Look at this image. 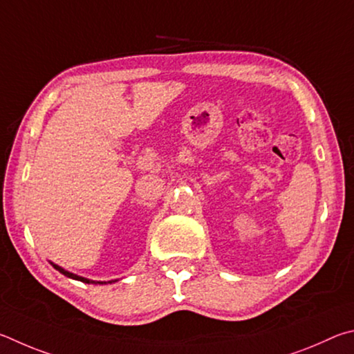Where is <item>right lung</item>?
Segmentation results:
<instances>
[{"instance_id": "right-lung-1", "label": "right lung", "mask_w": 354, "mask_h": 354, "mask_svg": "<svg viewBox=\"0 0 354 354\" xmlns=\"http://www.w3.org/2000/svg\"><path fill=\"white\" fill-rule=\"evenodd\" d=\"M53 264V268L55 269V270H59L60 274H64L65 277H68V278H73V280H77V281H82V283H95V284H105V281H93V280H88V278H84V277H79V275H76V274H71V272H68V270H65L64 268H60V266H57V264H54V263H51ZM115 281H118V280H111V281H109V283H115Z\"/></svg>"}]
</instances>
